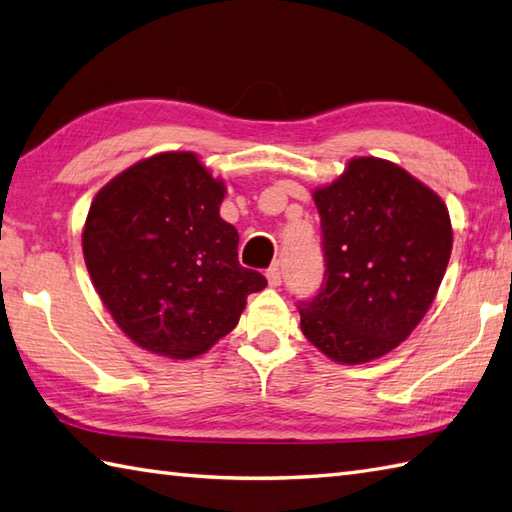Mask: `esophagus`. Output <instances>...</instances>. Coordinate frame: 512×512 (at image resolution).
<instances>
[{
  "label": "esophagus",
  "instance_id": "34e87169",
  "mask_svg": "<svg viewBox=\"0 0 512 512\" xmlns=\"http://www.w3.org/2000/svg\"><path fill=\"white\" fill-rule=\"evenodd\" d=\"M266 279H268L270 286L277 288V286H281V279H284V270H281L277 264L270 266V268L266 270Z\"/></svg>",
  "mask_w": 512,
  "mask_h": 512
}]
</instances>
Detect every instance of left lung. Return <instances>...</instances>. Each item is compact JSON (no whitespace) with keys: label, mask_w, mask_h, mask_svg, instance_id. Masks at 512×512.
Returning a JSON list of instances; mask_svg holds the SVG:
<instances>
[{"label":"left lung","mask_w":512,"mask_h":512,"mask_svg":"<svg viewBox=\"0 0 512 512\" xmlns=\"http://www.w3.org/2000/svg\"><path fill=\"white\" fill-rule=\"evenodd\" d=\"M323 284L299 301L301 332L339 363L394 350L429 310L447 270L453 233L444 202L405 169L356 158L314 191Z\"/></svg>","instance_id":"left-lung-1"}]
</instances>
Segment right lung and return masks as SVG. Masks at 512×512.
Returning <instances> with one entry per match:
<instances>
[{
  "mask_svg": "<svg viewBox=\"0 0 512 512\" xmlns=\"http://www.w3.org/2000/svg\"><path fill=\"white\" fill-rule=\"evenodd\" d=\"M224 184L187 151L129 167L96 193L83 231L94 288L129 339L189 358L231 332L266 277L237 259Z\"/></svg>",
  "mask_w": 512,
  "mask_h": 512,
  "instance_id": "right-lung-1",
  "label": "right lung"
}]
</instances>
